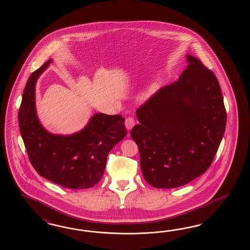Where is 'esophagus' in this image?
<instances>
[{
  "label": "esophagus",
  "mask_w": 250,
  "mask_h": 250,
  "mask_svg": "<svg viewBox=\"0 0 250 250\" xmlns=\"http://www.w3.org/2000/svg\"><path fill=\"white\" fill-rule=\"evenodd\" d=\"M135 125V119L133 117H128L126 120H125V126L128 131H130L131 129L134 127Z\"/></svg>",
  "instance_id": "esophagus-1"
}]
</instances>
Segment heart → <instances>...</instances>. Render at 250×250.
<instances>
[{"instance_id":"b5f03b06","label":"heart","mask_w":250,"mask_h":250,"mask_svg":"<svg viewBox=\"0 0 250 250\" xmlns=\"http://www.w3.org/2000/svg\"><path fill=\"white\" fill-rule=\"evenodd\" d=\"M156 88H157V85H156V84H155L154 86H152V89H153V90H154V89H156Z\"/></svg>"}]
</instances>
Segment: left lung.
<instances>
[{"label": "left lung", "mask_w": 250, "mask_h": 250, "mask_svg": "<svg viewBox=\"0 0 250 250\" xmlns=\"http://www.w3.org/2000/svg\"><path fill=\"white\" fill-rule=\"evenodd\" d=\"M179 80L162 87L136 110L131 131L145 180L158 189L177 188L204 174L212 164L227 125L217 78L199 59Z\"/></svg>", "instance_id": "left-lung-1"}]
</instances>
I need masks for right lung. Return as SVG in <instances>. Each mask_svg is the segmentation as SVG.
<instances>
[{"label":"right lung","mask_w":250,"mask_h":250,"mask_svg":"<svg viewBox=\"0 0 250 250\" xmlns=\"http://www.w3.org/2000/svg\"><path fill=\"white\" fill-rule=\"evenodd\" d=\"M52 60L31 74L23 91L18 120L31 164L46 180L69 189H89L102 179L108 153L126 136L120 114H95L80 132L54 135L38 120L36 83Z\"/></svg>","instance_id":"1"}]
</instances>
